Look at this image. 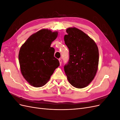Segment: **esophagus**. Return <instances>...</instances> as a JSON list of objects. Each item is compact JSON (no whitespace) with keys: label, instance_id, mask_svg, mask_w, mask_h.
<instances>
[{"label":"esophagus","instance_id":"34e87169","mask_svg":"<svg viewBox=\"0 0 120 120\" xmlns=\"http://www.w3.org/2000/svg\"><path fill=\"white\" fill-rule=\"evenodd\" d=\"M59 62H60V65H61V59H59Z\"/></svg>","mask_w":120,"mask_h":120}]
</instances>
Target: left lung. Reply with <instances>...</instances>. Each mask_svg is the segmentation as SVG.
Masks as SVG:
<instances>
[{
	"instance_id": "8db88e82",
	"label": "left lung",
	"mask_w": 120,
	"mask_h": 120,
	"mask_svg": "<svg viewBox=\"0 0 120 120\" xmlns=\"http://www.w3.org/2000/svg\"><path fill=\"white\" fill-rule=\"evenodd\" d=\"M64 35L70 59L64 67L68 80L75 88L88 86L95 78L99 64V49L96 42L81 30L75 27L67 29Z\"/></svg>"
}]
</instances>
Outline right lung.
<instances>
[{
  "mask_svg": "<svg viewBox=\"0 0 120 120\" xmlns=\"http://www.w3.org/2000/svg\"><path fill=\"white\" fill-rule=\"evenodd\" d=\"M57 31L48 29L35 32L21 46L19 60L21 74L30 84L36 88L45 85L54 70L60 66L50 47L57 37Z\"/></svg>",
  "mask_w": 120,
  "mask_h": 120,
  "instance_id": "add662e5",
  "label": "right lung"
}]
</instances>
